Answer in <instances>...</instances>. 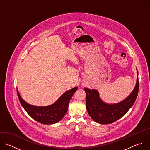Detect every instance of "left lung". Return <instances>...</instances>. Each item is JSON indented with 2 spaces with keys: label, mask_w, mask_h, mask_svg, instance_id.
Returning <instances> with one entry per match:
<instances>
[{
  "label": "left lung",
  "mask_w": 150,
  "mask_h": 150,
  "mask_svg": "<svg viewBox=\"0 0 150 150\" xmlns=\"http://www.w3.org/2000/svg\"><path fill=\"white\" fill-rule=\"evenodd\" d=\"M86 108L92 119L100 124H110L123 117L134 104L139 91L138 73L136 85L132 93L123 101L110 104L103 101L98 91L85 88Z\"/></svg>",
  "instance_id": "8db88e82"
}]
</instances>
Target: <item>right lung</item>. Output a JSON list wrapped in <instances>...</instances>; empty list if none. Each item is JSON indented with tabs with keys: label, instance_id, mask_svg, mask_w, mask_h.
<instances>
[{
	"label": "right lung",
	"instance_id": "1",
	"mask_svg": "<svg viewBox=\"0 0 150 150\" xmlns=\"http://www.w3.org/2000/svg\"><path fill=\"white\" fill-rule=\"evenodd\" d=\"M76 87L62 94L53 104L48 106H34L25 102L17 90L19 100L27 113L36 121L46 125L54 124L60 121L66 115L69 101L77 90Z\"/></svg>",
	"mask_w": 150,
	"mask_h": 150
}]
</instances>
